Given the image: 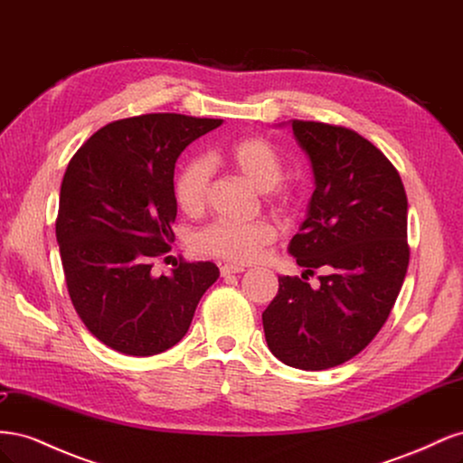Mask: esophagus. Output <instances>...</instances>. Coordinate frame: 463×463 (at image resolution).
Listing matches in <instances>:
<instances>
[{"label":"esophagus","mask_w":463,"mask_h":463,"mask_svg":"<svg viewBox=\"0 0 463 463\" xmlns=\"http://www.w3.org/2000/svg\"><path fill=\"white\" fill-rule=\"evenodd\" d=\"M245 272V266L241 264H223L220 269V274L222 276H230V274H241Z\"/></svg>","instance_id":"1"}]
</instances>
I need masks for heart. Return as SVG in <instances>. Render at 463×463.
Masks as SVG:
<instances>
[{"instance_id":"heart-1","label":"heart","mask_w":463,"mask_h":463,"mask_svg":"<svg viewBox=\"0 0 463 463\" xmlns=\"http://www.w3.org/2000/svg\"><path fill=\"white\" fill-rule=\"evenodd\" d=\"M223 158L233 170L243 175L249 184L262 191L264 201L276 213L289 216L296 213L298 199L293 191L279 184L284 177V160L278 148L262 137H245L232 143L223 150ZM210 191V165L208 162L194 158L181 167L174 194L177 206L189 216L201 214ZM274 226L266 220L255 222H230L216 220L194 233L193 249L203 257H213L228 262H253L262 250L274 241Z\"/></svg>"}]
</instances>
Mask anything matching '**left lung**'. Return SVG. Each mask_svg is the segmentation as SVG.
I'll use <instances>...</instances> for the list:
<instances>
[{
	"mask_svg": "<svg viewBox=\"0 0 463 463\" xmlns=\"http://www.w3.org/2000/svg\"><path fill=\"white\" fill-rule=\"evenodd\" d=\"M313 165L307 218L289 241L305 272L278 278L262 313L270 352L289 367L325 371L363 352L396 303L410 264L408 197L400 174L365 137L291 121ZM325 269L311 288L305 273Z\"/></svg>",
	"mask_w": 463,
	"mask_h": 463,
	"instance_id": "left-lung-1",
	"label": "left lung"
}]
</instances>
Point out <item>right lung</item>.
Wrapping results in <instances>:
<instances>
[{"mask_svg": "<svg viewBox=\"0 0 463 463\" xmlns=\"http://www.w3.org/2000/svg\"><path fill=\"white\" fill-rule=\"evenodd\" d=\"M220 125L181 114L118 119L67 165L55 220L67 291L89 332L119 354L174 347L220 276L214 262L184 259L167 276L152 274L175 240V160Z\"/></svg>", "mask_w": 463, "mask_h": 463, "instance_id": "add662e5", "label": "right lung"}]
</instances>
